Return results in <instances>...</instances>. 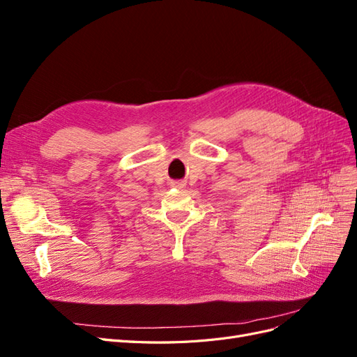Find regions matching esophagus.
<instances>
[{
    "label": "esophagus",
    "mask_w": 357,
    "mask_h": 357,
    "mask_svg": "<svg viewBox=\"0 0 357 357\" xmlns=\"http://www.w3.org/2000/svg\"><path fill=\"white\" fill-rule=\"evenodd\" d=\"M174 186H183V185H181V183H174Z\"/></svg>",
    "instance_id": "obj_1"
}]
</instances>
